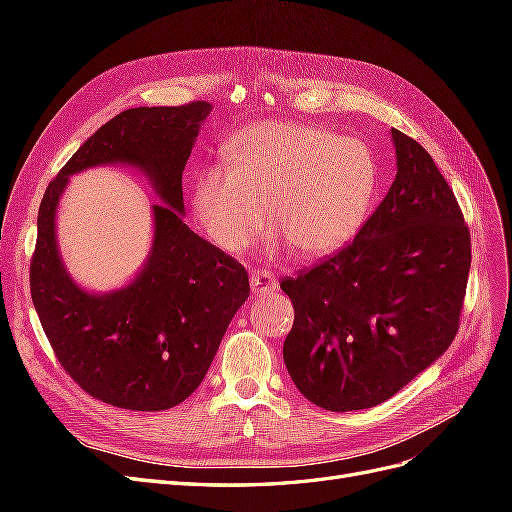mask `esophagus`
<instances>
[{
	"mask_svg": "<svg viewBox=\"0 0 512 512\" xmlns=\"http://www.w3.org/2000/svg\"><path fill=\"white\" fill-rule=\"evenodd\" d=\"M250 286H252L254 294H267L277 288V282H275V277L267 271H254L250 277Z\"/></svg>",
	"mask_w": 512,
	"mask_h": 512,
	"instance_id": "34e87169",
	"label": "esophagus"
}]
</instances>
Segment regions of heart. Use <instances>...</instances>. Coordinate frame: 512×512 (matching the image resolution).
Segmentation results:
<instances>
[{"mask_svg":"<svg viewBox=\"0 0 512 512\" xmlns=\"http://www.w3.org/2000/svg\"><path fill=\"white\" fill-rule=\"evenodd\" d=\"M224 168L200 173L192 211L205 235L241 254L269 226L301 258L344 247L367 220L378 190V160L354 136L303 123H256L222 149Z\"/></svg>","mask_w":512,"mask_h":512,"instance_id":"heart-1","label":"heart"}]
</instances>
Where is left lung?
<instances>
[{"label":"left lung","mask_w":512,"mask_h":512,"mask_svg":"<svg viewBox=\"0 0 512 512\" xmlns=\"http://www.w3.org/2000/svg\"><path fill=\"white\" fill-rule=\"evenodd\" d=\"M397 175L350 245L282 280L294 305L284 363L331 412L374 408L446 352L459 329L470 230L414 138L391 130Z\"/></svg>","instance_id":"1"}]
</instances>
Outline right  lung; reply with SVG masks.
Returning <instances> with one entry per match:
<instances>
[{"instance_id":"1","label":"right lung","mask_w":512,"mask_h":512,"mask_svg":"<svg viewBox=\"0 0 512 512\" xmlns=\"http://www.w3.org/2000/svg\"><path fill=\"white\" fill-rule=\"evenodd\" d=\"M211 108L209 102L128 108L87 138L40 203L32 301L61 367L104 404L158 412L188 399L250 297L239 262L183 222L181 175ZM108 163L143 172L163 205L152 206V250L133 282L89 293L63 265L54 220L69 177Z\"/></svg>"}]
</instances>
